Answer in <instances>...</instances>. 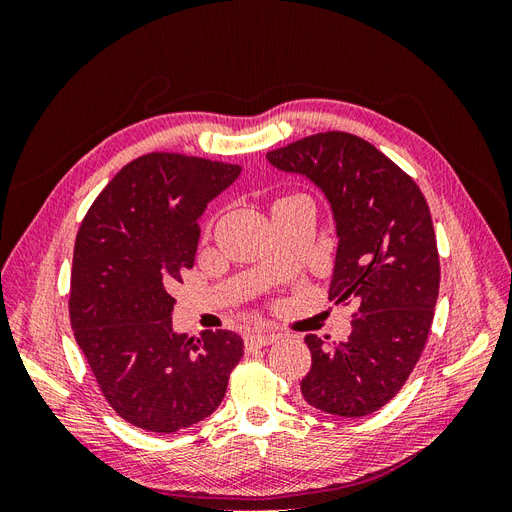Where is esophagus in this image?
<instances>
[{"instance_id":"obj_1","label":"esophagus","mask_w":512,"mask_h":512,"mask_svg":"<svg viewBox=\"0 0 512 512\" xmlns=\"http://www.w3.org/2000/svg\"><path fill=\"white\" fill-rule=\"evenodd\" d=\"M280 339V333H271V331H258V333H250L245 339L247 348H265L271 346L273 342Z\"/></svg>"}]
</instances>
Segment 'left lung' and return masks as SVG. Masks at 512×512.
Segmentation results:
<instances>
[{"mask_svg":"<svg viewBox=\"0 0 512 512\" xmlns=\"http://www.w3.org/2000/svg\"><path fill=\"white\" fill-rule=\"evenodd\" d=\"M273 166L312 179L337 222L329 301L350 305L346 342L307 335L309 406L359 418L401 391L425 350L440 290V254L416 181L361 136L318 132L267 153Z\"/></svg>","mask_w":512,"mask_h":512,"instance_id":"1","label":"left lung"}]
</instances>
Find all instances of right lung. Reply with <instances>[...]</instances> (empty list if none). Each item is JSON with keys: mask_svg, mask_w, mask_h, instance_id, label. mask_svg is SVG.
<instances>
[{"mask_svg": "<svg viewBox=\"0 0 512 512\" xmlns=\"http://www.w3.org/2000/svg\"><path fill=\"white\" fill-rule=\"evenodd\" d=\"M237 164L153 151L100 192L74 241L70 324L104 399L123 421L175 433L226 395L243 339L177 335L170 292L194 267L198 215L237 179Z\"/></svg>", "mask_w": 512, "mask_h": 512, "instance_id": "obj_1", "label": "right lung"}]
</instances>
